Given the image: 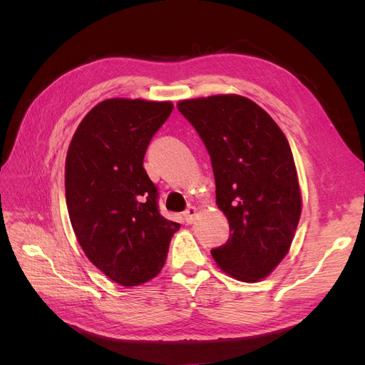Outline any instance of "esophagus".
I'll list each match as a JSON object with an SVG mask.
<instances>
[{
	"mask_svg": "<svg viewBox=\"0 0 365 365\" xmlns=\"http://www.w3.org/2000/svg\"><path fill=\"white\" fill-rule=\"evenodd\" d=\"M196 213H197V208H196V207L190 205L189 208H187L185 212H184V219H185V222H187V224H192L193 220H195Z\"/></svg>",
	"mask_w": 365,
	"mask_h": 365,
	"instance_id": "obj_1",
	"label": "esophagus"
}]
</instances>
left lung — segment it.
I'll return each instance as SVG.
<instances>
[{
	"label": "left lung",
	"mask_w": 365,
	"mask_h": 365,
	"mask_svg": "<svg viewBox=\"0 0 365 365\" xmlns=\"http://www.w3.org/2000/svg\"><path fill=\"white\" fill-rule=\"evenodd\" d=\"M208 150L216 204L230 224L212 250L217 267L242 282L264 279L288 254L302 215L289 143L268 113L247 97L220 94L178 103Z\"/></svg>",
	"instance_id": "left-lung-1"
}]
</instances>
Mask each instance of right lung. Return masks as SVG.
Segmentation results:
<instances>
[{
    "mask_svg": "<svg viewBox=\"0 0 365 365\" xmlns=\"http://www.w3.org/2000/svg\"><path fill=\"white\" fill-rule=\"evenodd\" d=\"M170 102L108 98L81 121L65 161V197L77 240L93 264L121 286L160 274L180 224L161 216L143 160Z\"/></svg>",
    "mask_w": 365,
    "mask_h": 365,
    "instance_id": "right-lung-1",
    "label": "right lung"
}]
</instances>
